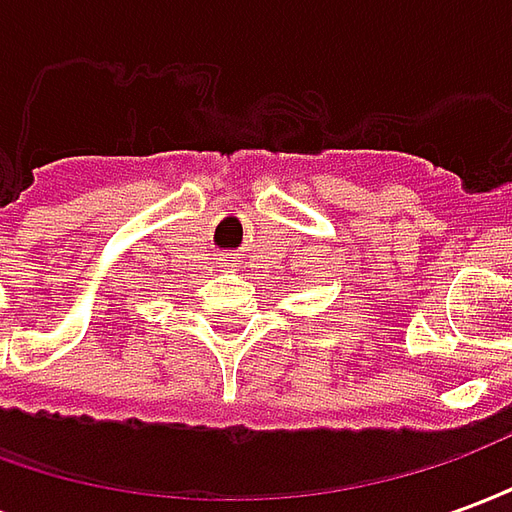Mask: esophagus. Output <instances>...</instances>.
Wrapping results in <instances>:
<instances>
[{
	"label": "esophagus",
	"instance_id": "34e87169",
	"mask_svg": "<svg viewBox=\"0 0 512 512\" xmlns=\"http://www.w3.org/2000/svg\"><path fill=\"white\" fill-rule=\"evenodd\" d=\"M222 266H224V268H235V266H238V263H235V257H224Z\"/></svg>",
	"mask_w": 512,
	"mask_h": 512
}]
</instances>
